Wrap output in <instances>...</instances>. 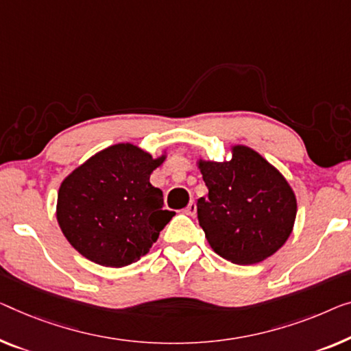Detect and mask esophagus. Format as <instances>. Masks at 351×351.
<instances>
[{
  "label": "esophagus",
  "instance_id": "1",
  "mask_svg": "<svg viewBox=\"0 0 351 351\" xmlns=\"http://www.w3.org/2000/svg\"><path fill=\"white\" fill-rule=\"evenodd\" d=\"M184 213L187 214V216H195V214H197V205H195V202H191L189 205L186 206Z\"/></svg>",
  "mask_w": 351,
  "mask_h": 351
}]
</instances>
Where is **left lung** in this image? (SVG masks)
<instances>
[{
    "instance_id": "obj_1",
    "label": "left lung",
    "mask_w": 351,
    "mask_h": 351,
    "mask_svg": "<svg viewBox=\"0 0 351 351\" xmlns=\"http://www.w3.org/2000/svg\"><path fill=\"white\" fill-rule=\"evenodd\" d=\"M208 197L197 202L200 227L214 252L252 265L289 239L296 198L285 178L247 146H233L228 162H198Z\"/></svg>"
}]
</instances>
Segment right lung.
Returning a JSON list of instances; mask_svg holds the SVG:
<instances>
[{"label": "right lung", "instance_id": "obj_1", "mask_svg": "<svg viewBox=\"0 0 351 351\" xmlns=\"http://www.w3.org/2000/svg\"><path fill=\"white\" fill-rule=\"evenodd\" d=\"M165 156L153 159L130 143L94 154L62 181L56 219L72 247L102 266L140 260L175 211L164 209L162 191L149 182Z\"/></svg>", "mask_w": 351, "mask_h": 351}]
</instances>
